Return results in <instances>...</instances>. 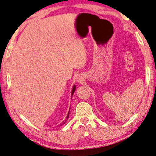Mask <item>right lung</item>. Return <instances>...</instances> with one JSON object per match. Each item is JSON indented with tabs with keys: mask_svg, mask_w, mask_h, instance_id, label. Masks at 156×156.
Wrapping results in <instances>:
<instances>
[{
	"mask_svg": "<svg viewBox=\"0 0 156 156\" xmlns=\"http://www.w3.org/2000/svg\"><path fill=\"white\" fill-rule=\"evenodd\" d=\"M75 90H76V86L75 85H73V89H72V92H71V97H72V96H73V93H74V92H75ZM70 111V110H69ZM69 113H68V115H67V116H66V119H65L63 122H62L61 124H60V125L59 126H62V125H64L65 122H66V120L69 119Z\"/></svg>",
	"mask_w": 156,
	"mask_h": 156,
	"instance_id": "right-lung-1",
	"label": "right lung"
}]
</instances>
